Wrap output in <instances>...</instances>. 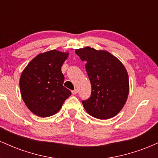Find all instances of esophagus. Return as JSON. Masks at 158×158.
I'll use <instances>...</instances> for the list:
<instances>
[{"label": "esophagus", "mask_w": 158, "mask_h": 158, "mask_svg": "<svg viewBox=\"0 0 158 158\" xmlns=\"http://www.w3.org/2000/svg\"><path fill=\"white\" fill-rule=\"evenodd\" d=\"M71 92H72V94L75 95V94H77L78 93V89H74L73 90H72Z\"/></svg>", "instance_id": "1"}]
</instances>
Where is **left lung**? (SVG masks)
Instances as JSON below:
<instances>
[{
  "label": "left lung",
  "mask_w": 158,
  "mask_h": 158,
  "mask_svg": "<svg viewBox=\"0 0 158 158\" xmlns=\"http://www.w3.org/2000/svg\"><path fill=\"white\" fill-rule=\"evenodd\" d=\"M91 85V95L82 101L86 111L92 117L107 119L117 115L126 104L129 93L127 70L117 57L106 50L90 47L76 50Z\"/></svg>",
  "instance_id": "left-lung-1"
}]
</instances>
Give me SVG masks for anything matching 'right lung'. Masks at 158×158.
Returning <instances> with one entry per match:
<instances>
[{
	"label": "right lung",
	"instance_id": "right-lung-1",
	"mask_svg": "<svg viewBox=\"0 0 158 158\" xmlns=\"http://www.w3.org/2000/svg\"><path fill=\"white\" fill-rule=\"evenodd\" d=\"M69 53L52 50L36 56L20 77V90L27 108L35 115L48 117L61 109L71 92L63 86L61 68Z\"/></svg>",
	"mask_w": 158,
	"mask_h": 158
}]
</instances>
